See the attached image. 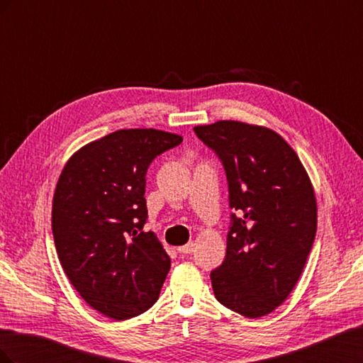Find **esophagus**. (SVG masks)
Here are the masks:
<instances>
[{
	"label": "esophagus",
	"mask_w": 363,
	"mask_h": 363,
	"mask_svg": "<svg viewBox=\"0 0 363 363\" xmlns=\"http://www.w3.org/2000/svg\"><path fill=\"white\" fill-rule=\"evenodd\" d=\"M194 242H189V244H186V245H183V247H179L177 248V251L180 252V255H191V252L194 251Z\"/></svg>",
	"instance_id": "obj_1"
}]
</instances>
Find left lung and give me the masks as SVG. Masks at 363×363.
Masks as SVG:
<instances>
[{"mask_svg": "<svg viewBox=\"0 0 363 363\" xmlns=\"http://www.w3.org/2000/svg\"><path fill=\"white\" fill-rule=\"evenodd\" d=\"M221 159L232 225L223 265L211 272L216 300L247 318L276 311L304 269L316 233L315 191L276 131L240 121L194 127Z\"/></svg>", "mask_w": 363, "mask_h": 363, "instance_id": "8db88e82", "label": "left lung"}]
</instances>
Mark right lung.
Instances as JSON below:
<instances>
[{
    "mask_svg": "<svg viewBox=\"0 0 363 363\" xmlns=\"http://www.w3.org/2000/svg\"><path fill=\"white\" fill-rule=\"evenodd\" d=\"M182 136L124 128L75 151L52 199L62 268L82 298L113 320L144 313L159 298L171 259L147 221L145 175Z\"/></svg>",
    "mask_w": 363,
    "mask_h": 363,
    "instance_id": "right-lung-1",
    "label": "right lung"
}]
</instances>
